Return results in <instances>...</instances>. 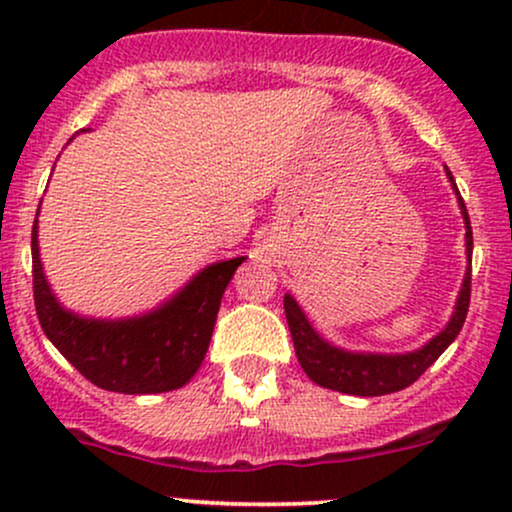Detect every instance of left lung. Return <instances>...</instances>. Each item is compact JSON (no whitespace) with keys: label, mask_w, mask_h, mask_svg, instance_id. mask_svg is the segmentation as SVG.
I'll return each instance as SVG.
<instances>
[{"label":"left lung","mask_w":512,"mask_h":512,"mask_svg":"<svg viewBox=\"0 0 512 512\" xmlns=\"http://www.w3.org/2000/svg\"><path fill=\"white\" fill-rule=\"evenodd\" d=\"M448 173L452 190L457 195V204H460L462 219H464V248H467V272H464L462 289L457 293L455 310H452L448 325L440 330L436 337L428 339L424 346L414 351H404V354H373V351H346L342 346H334L327 342L320 332L310 325L305 317L303 308L296 303L291 293L284 296V310L286 322H289L293 349H296L298 363L305 370L313 383L327 390L344 392V395H358V397H380L390 395V392H399L409 387L419 375L431 366L436 358L443 354L448 346L455 342L460 334L464 317H467L469 308V293H472V226H469V214L464 207L460 190H457L452 173Z\"/></svg>","instance_id":"obj_1"}]
</instances>
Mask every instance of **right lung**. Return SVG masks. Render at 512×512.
<instances>
[{"label":"right lung","instance_id":"1","mask_svg":"<svg viewBox=\"0 0 512 512\" xmlns=\"http://www.w3.org/2000/svg\"><path fill=\"white\" fill-rule=\"evenodd\" d=\"M38 214L31 233L33 296L40 327L55 349L86 380L110 392L158 395L190 383L207 356L223 291L248 257L199 269L175 296L144 315L84 317L64 308L50 289L40 262Z\"/></svg>","mask_w":512,"mask_h":512}]
</instances>
